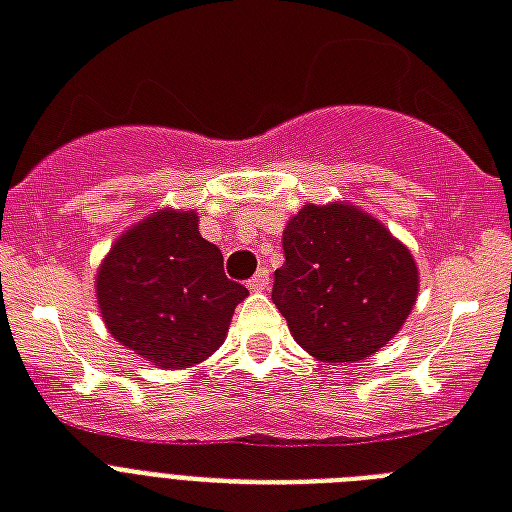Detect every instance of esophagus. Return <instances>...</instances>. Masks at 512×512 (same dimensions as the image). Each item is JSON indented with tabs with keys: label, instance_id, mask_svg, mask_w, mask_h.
Masks as SVG:
<instances>
[{
	"label": "esophagus",
	"instance_id": "34e87169",
	"mask_svg": "<svg viewBox=\"0 0 512 512\" xmlns=\"http://www.w3.org/2000/svg\"><path fill=\"white\" fill-rule=\"evenodd\" d=\"M248 288H251V291H267V288H269V269H259V272H256V275L248 280Z\"/></svg>",
	"mask_w": 512,
	"mask_h": 512
}]
</instances>
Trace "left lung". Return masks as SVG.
Listing matches in <instances>:
<instances>
[{
  "label": "left lung",
  "mask_w": 512,
  "mask_h": 512,
  "mask_svg": "<svg viewBox=\"0 0 512 512\" xmlns=\"http://www.w3.org/2000/svg\"><path fill=\"white\" fill-rule=\"evenodd\" d=\"M272 301L293 339L323 363L374 355L417 301L406 245L352 205H304L283 232Z\"/></svg>",
  "instance_id": "8db88e82"
}]
</instances>
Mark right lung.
I'll list each match as a JSON object with an SVG mask.
<instances>
[{
    "label": "right lung",
    "instance_id": "right-lung-1",
    "mask_svg": "<svg viewBox=\"0 0 512 512\" xmlns=\"http://www.w3.org/2000/svg\"><path fill=\"white\" fill-rule=\"evenodd\" d=\"M95 293L117 342L152 366L186 368L219 350L248 288L224 275L194 211H162L117 240Z\"/></svg>",
    "mask_w": 512,
    "mask_h": 512
}]
</instances>
